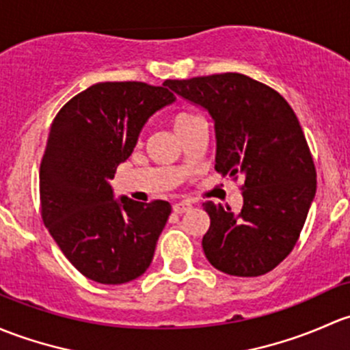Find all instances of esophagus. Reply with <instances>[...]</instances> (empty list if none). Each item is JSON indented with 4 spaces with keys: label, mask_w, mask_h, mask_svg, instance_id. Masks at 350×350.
Here are the masks:
<instances>
[{
    "label": "esophagus",
    "mask_w": 350,
    "mask_h": 350,
    "mask_svg": "<svg viewBox=\"0 0 350 350\" xmlns=\"http://www.w3.org/2000/svg\"><path fill=\"white\" fill-rule=\"evenodd\" d=\"M190 208H192V204L187 200H182V202H176L174 205V212L175 214H185V212H189Z\"/></svg>",
    "instance_id": "34e87169"
}]
</instances>
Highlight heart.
<instances>
[{
	"label": "heart",
	"instance_id": "obj_1",
	"mask_svg": "<svg viewBox=\"0 0 350 350\" xmlns=\"http://www.w3.org/2000/svg\"><path fill=\"white\" fill-rule=\"evenodd\" d=\"M200 118L197 116V114L193 113H189V111H180V113H176L174 116V128L176 131V135L178 133H182L183 129L189 128L190 124H193L196 121H199Z\"/></svg>",
	"mask_w": 350,
	"mask_h": 350
}]
</instances>
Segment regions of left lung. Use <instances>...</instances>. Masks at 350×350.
<instances>
[{
    "instance_id": "1",
    "label": "left lung",
    "mask_w": 350,
    "mask_h": 350,
    "mask_svg": "<svg viewBox=\"0 0 350 350\" xmlns=\"http://www.w3.org/2000/svg\"><path fill=\"white\" fill-rule=\"evenodd\" d=\"M207 111L215 131V170L244 176L243 207L204 202L211 228L205 258L232 276H261L297 244L317 192V172L297 114L268 85L228 74L165 81Z\"/></svg>"
}]
</instances>
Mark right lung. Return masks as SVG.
Listing matches in <instances>:
<instances>
[{
	"label": "right lung",
	"instance_id": "obj_1",
	"mask_svg": "<svg viewBox=\"0 0 350 350\" xmlns=\"http://www.w3.org/2000/svg\"><path fill=\"white\" fill-rule=\"evenodd\" d=\"M175 100L165 85L99 82L72 97L52 122L40 165L43 224L92 282H133L153 259L172 205L114 199L109 182L146 121Z\"/></svg>",
	"mask_w": 350,
	"mask_h": 350
}]
</instances>
